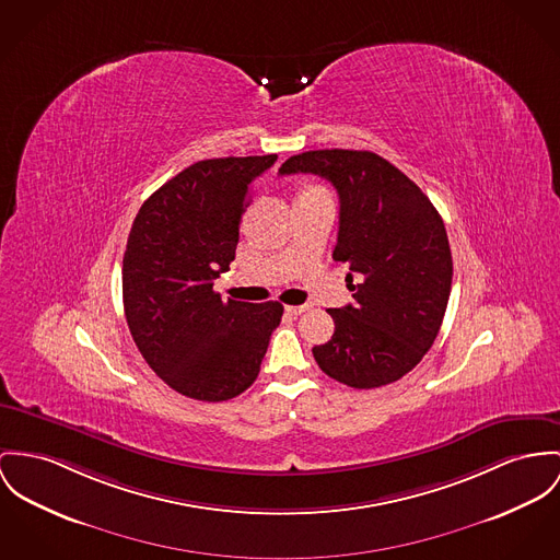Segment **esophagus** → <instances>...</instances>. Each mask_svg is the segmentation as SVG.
<instances>
[{"label":"esophagus","mask_w":560,"mask_h":560,"mask_svg":"<svg viewBox=\"0 0 560 560\" xmlns=\"http://www.w3.org/2000/svg\"><path fill=\"white\" fill-rule=\"evenodd\" d=\"M306 308H308L306 304H299V306H285V313H288V315H294V317H296V315H301V313H304Z\"/></svg>","instance_id":"34e87169"}]
</instances>
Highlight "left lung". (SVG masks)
I'll return each instance as SVG.
<instances>
[{
    "instance_id": "left-lung-1",
    "label": "left lung",
    "mask_w": 560,
    "mask_h": 560,
    "mask_svg": "<svg viewBox=\"0 0 560 560\" xmlns=\"http://www.w3.org/2000/svg\"><path fill=\"white\" fill-rule=\"evenodd\" d=\"M311 173L339 194L332 258L349 264L353 304L330 308L335 335L315 345L319 369L355 389L398 382L434 343L452 290V252L427 194L371 151L322 149L279 174Z\"/></svg>"
}]
</instances>
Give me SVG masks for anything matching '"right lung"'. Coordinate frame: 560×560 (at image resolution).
<instances>
[{"label": "right lung", "instance_id": "1", "mask_svg": "<svg viewBox=\"0 0 560 560\" xmlns=\"http://www.w3.org/2000/svg\"><path fill=\"white\" fill-rule=\"evenodd\" d=\"M277 155L196 162L140 207L124 256L133 343L183 396L221 402L256 382L279 302L221 301L213 281L236 256L241 217Z\"/></svg>", "mask_w": 560, "mask_h": 560}]
</instances>
